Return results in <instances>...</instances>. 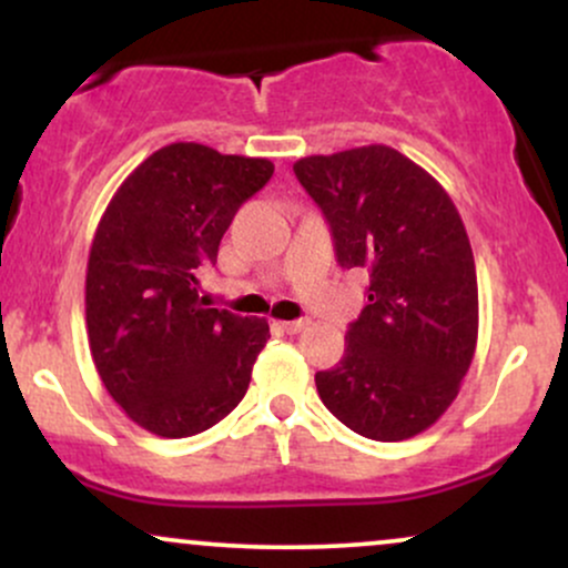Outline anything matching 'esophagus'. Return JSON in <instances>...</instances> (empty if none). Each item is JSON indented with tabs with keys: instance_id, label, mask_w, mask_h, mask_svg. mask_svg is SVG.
<instances>
[{
	"instance_id": "esophagus-1",
	"label": "esophagus",
	"mask_w": 568,
	"mask_h": 568,
	"mask_svg": "<svg viewBox=\"0 0 568 568\" xmlns=\"http://www.w3.org/2000/svg\"><path fill=\"white\" fill-rule=\"evenodd\" d=\"M283 334H302V331L306 328V321H285V323H275Z\"/></svg>"
}]
</instances>
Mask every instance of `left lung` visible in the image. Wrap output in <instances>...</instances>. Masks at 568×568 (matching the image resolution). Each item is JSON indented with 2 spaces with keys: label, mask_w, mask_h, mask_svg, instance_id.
Returning <instances> with one entry per match:
<instances>
[{
  "label": "left lung",
  "mask_w": 568,
  "mask_h": 568,
  "mask_svg": "<svg viewBox=\"0 0 568 568\" xmlns=\"http://www.w3.org/2000/svg\"><path fill=\"white\" fill-rule=\"evenodd\" d=\"M328 221L344 270H368L347 347L317 395L371 440L425 433L454 403L478 344V280L459 211L438 181L384 143L293 165Z\"/></svg>",
  "instance_id": "left-lung-1"
}]
</instances>
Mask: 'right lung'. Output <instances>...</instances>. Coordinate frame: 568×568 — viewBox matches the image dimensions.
<instances>
[{
    "mask_svg": "<svg viewBox=\"0 0 568 568\" xmlns=\"http://www.w3.org/2000/svg\"><path fill=\"white\" fill-rule=\"evenodd\" d=\"M272 173L270 160L179 141L143 160L98 221L90 352L109 395L160 438L219 425L247 393L270 323L202 306L197 272L216 264L237 207Z\"/></svg>",
    "mask_w": 568,
    "mask_h": 568,
    "instance_id": "add662e5",
    "label": "right lung"
}]
</instances>
